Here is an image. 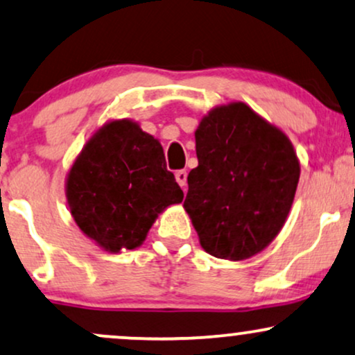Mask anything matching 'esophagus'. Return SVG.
Returning <instances> with one entry per match:
<instances>
[{
  "label": "esophagus",
  "instance_id": "esophagus-1",
  "mask_svg": "<svg viewBox=\"0 0 355 355\" xmlns=\"http://www.w3.org/2000/svg\"><path fill=\"white\" fill-rule=\"evenodd\" d=\"M175 178H177L178 185H180L182 189H185V185H187V172H185V170H177V172H175Z\"/></svg>",
  "mask_w": 355,
  "mask_h": 355
}]
</instances>
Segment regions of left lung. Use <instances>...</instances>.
Listing matches in <instances>:
<instances>
[{
	"label": "left lung",
	"mask_w": 355,
	"mask_h": 355,
	"mask_svg": "<svg viewBox=\"0 0 355 355\" xmlns=\"http://www.w3.org/2000/svg\"><path fill=\"white\" fill-rule=\"evenodd\" d=\"M198 166L185 207L200 245L215 258H251L281 232L300 182L283 132L243 102L213 109L195 132Z\"/></svg>",
	"instance_id": "obj_1"
}]
</instances>
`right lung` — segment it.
Here are the masks:
<instances>
[{
  "label": "right lung",
  "instance_id": "obj_1",
  "mask_svg": "<svg viewBox=\"0 0 355 355\" xmlns=\"http://www.w3.org/2000/svg\"><path fill=\"white\" fill-rule=\"evenodd\" d=\"M76 223L97 245L119 253L142 245L159 213L183 191L166 170L160 142L130 121H114L89 140L67 175Z\"/></svg>",
  "mask_w": 355,
  "mask_h": 355
}]
</instances>
